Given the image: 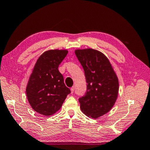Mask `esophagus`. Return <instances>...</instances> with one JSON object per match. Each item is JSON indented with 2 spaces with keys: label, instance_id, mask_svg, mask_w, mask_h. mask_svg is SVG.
Masks as SVG:
<instances>
[{
  "label": "esophagus",
  "instance_id": "1",
  "mask_svg": "<svg viewBox=\"0 0 150 150\" xmlns=\"http://www.w3.org/2000/svg\"><path fill=\"white\" fill-rule=\"evenodd\" d=\"M74 90H75V88H74V86H72V87L70 88L71 93H74Z\"/></svg>",
  "mask_w": 150,
  "mask_h": 150
}]
</instances>
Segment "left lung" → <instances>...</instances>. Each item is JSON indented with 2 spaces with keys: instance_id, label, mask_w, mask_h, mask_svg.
Returning <instances> with one entry per match:
<instances>
[{
  "instance_id": "left-lung-1",
  "label": "left lung",
  "mask_w": 150,
  "mask_h": 150,
  "mask_svg": "<svg viewBox=\"0 0 150 150\" xmlns=\"http://www.w3.org/2000/svg\"><path fill=\"white\" fill-rule=\"evenodd\" d=\"M82 64L87 82V91L79 99L82 111L89 117L98 119L108 112L116 102L119 80L105 55L98 50H75Z\"/></svg>"
}]
</instances>
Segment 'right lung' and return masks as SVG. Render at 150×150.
<instances>
[{
	"label": "right lung",
	"instance_id": "1",
	"mask_svg": "<svg viewBox=\"0 0 150 150\" xmlns=\"http://www.w3.org/2000/svg\"><path fill=\"white\" fill-rule=\"evenodd\" d=\"M66 49H52L38 58L26 86V96L34 111L48 117L61 108L70 89L65 86L64 78L58 70L67 56Z\"/></svg>",
	"mask_w": 150,
	"mask_h": 150
}]
</instances>
